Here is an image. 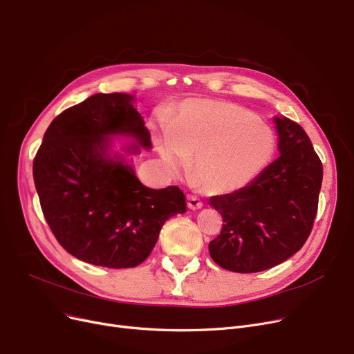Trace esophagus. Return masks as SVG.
I'll use <instances>...</instances> for the list:
<instances>
[{
	"mask_svg": "<svg viewBox=\"0 0 354 354\" xmlns=\"http://www.w3.org/2000/svg\"><path fill=\"white\" fill-rule=\"evenodd\" d=\"M187 203L189 209H201L203 207V202L196 196V195H188L187 196Z\"/></svg>",
	"mask_w": 354,
	"mask_h": 354,
	"instance_id": "esophagus-1",
	"label": "esophagus"
}]
</instances>
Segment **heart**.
<instances>
[{
	"label": "heart",
	"mask_w": 354,
	"mask_h": 354,
	"mask_svg": "<svg viewBox=\"0 0 354 354\" xmlns=\"http://www.w3.org/2000/svg\"><path fill=\"white\" fill-rule=\"evenodd\" d=\"M158 151L172 174L187 169L212 194L228 192L252 180L272 156L271 129L251 111L215 100L185 103L156 139Z\"/></svg>",
	"instance_id": "obj_1"
}]
</instances>
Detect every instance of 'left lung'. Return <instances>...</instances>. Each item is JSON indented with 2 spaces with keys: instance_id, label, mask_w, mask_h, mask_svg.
<instances>
[{
  "instance_id": "8db88e82",
  "label": "left lung",
  "mask_w": 354,
  "mask_h": 354,
  "mask_svg": "<svg viewBox=\"0 0 354 354\" xmlns=\"http://www.w3.org/2000/svg\"><path fill=\"white\" fill-rule=\"evenodd\" d=\"M280 156L232 194L216 195L219 235L209 243L214 261L234 272H258L301 250L319 208L323 165L304 129L275 118Z\"/></svg>"
}]
</instances>
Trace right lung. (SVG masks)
<instances>
[{"instance_id":"add662e5","label":"right lung","mask_w":354,"mask_h":354,"mask_svg":"<svg viewBox=\"0 0 354 354\" xmlns=\"http://www.w3.org/2000/svg\"><path fill=\"white\" fill-rule=\"evenodd\" d=\"M132 100L123 93H97L66 109L47 127L32 162L41 211L55 239L73 257L99 267L142 264L165 222L187 209L178 187L147 188L132 166L109 158L111 135L152 146Z\"/></svg>"}]
</instances>
